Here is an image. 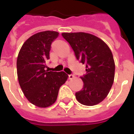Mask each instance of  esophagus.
Listing matches in <instances>:
<instances>
[{"label": "esophagus", "instance_id": "obj_1", "mask_svg": "<svg viewBox=\"0 0 134 134\" xmlns=\"http://www.w3.org/2000/svg\"><path fill=\"white\" fill-rule=\"evenodd\" d=\"M74 76L73 75V74H69V75H68V79H69L70 80L74 79Z\"/></svg>", "mask_w": 134, "mask_h": 134}]
</instances>
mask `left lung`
<instances>
[{
  "label": "left lung",
  "instance_id": "8db88e82",
  "mask_svg": "<svg viewBox=\"0 0 134 134\" xmlns=\"http://www.w3.org/2000/svg\"><path fill=\"white\" fill-rule=\"evenodd\" d=\"M62 35L70 43L76 59L86 64V74L80 77L83 88L76 93V98L86 106L97 105L106 98L114 81L115 66L111 49L92 34L79 32Z\"/></svg>",
  "mask_w": 134,
  "mask_h": 134
}]
</instances>
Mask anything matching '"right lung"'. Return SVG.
Segmentation results:
<instances>
[{
  "label": "right lung",
  "mask_w": 134,
  "mask_h": 134,
  "mask_svg": "<svg viewBox=\"0 0 134 134\" xmlns=\"http://www.w3.org/2000/svg\"><path fill=\"white\" fill-rule=\"evenodd\" d=\"M58 35L52 31L34 34L25 41L17 57L19 83L27 100L37 107L45 108L53 105L60 86L68 79L64 72L45 70L51 44Z\"/></svg>",
  "instance_id": "obj_1"
}]
</instances>
